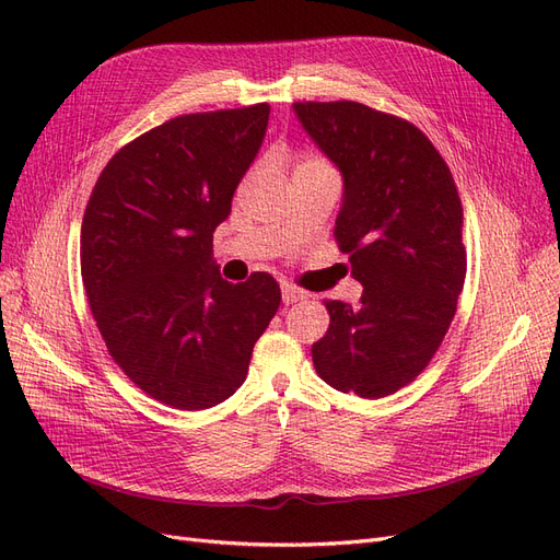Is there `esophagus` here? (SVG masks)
<instances>
[{"instance_id":"34e87169","label":"esophagus","mask_w":560,"mask_h":560,"mask_svg":"<svg viewBox=\"0 0 560 560\" xmlns=\"http://www.w3.org/2000/svg\"><path fill=\"white\" fill-rule=\"evenodd\" d=\"M280 290H282V303H287V306H290V303H296V301L306 299V294H303L301 290H296V287L287 284V282H282Z\"/></svg>"}]
</instances>
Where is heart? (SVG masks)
<instances>
[{
	"label": "heart",
	"mask_w": 560,
	"mask_h": 560,
	"mask_svg": "<svg viewBox=\"0 0 560 560\" xmlns=\"http://www.w3.org/2000/svg\"><path fill=\"white\" fill-rule=\"evenodd\" d=\"M296 167H329L325 161H319V159H313V156H306V159H301L299 163H296Z\"/></svg>",
	"instance_id": "obj_1"
}]
</instances>
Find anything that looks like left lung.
<instances>
[{"label": "left lung", "mask_w": 560, "mask_h": 560, "mask_svg": "<svg viewBox=\"0 0 560 560\" xmlns=\"http://www.w3.org/2000/svg\"><path fill=\"white\" fill-rule=\"evenodd\" d=\"M303 130L343 175L334 235L362 282L360 306L327 301L313 343L319 378L378 399L411 383L451 327L467 273L453 175L413 124L350 100L294 103Z\"/></svg>", "instance_id": "obj_1"}]
</instances>
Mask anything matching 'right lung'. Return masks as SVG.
I'll use <instances>...</instances> for the list:
<instances>
[{
	"instance_id": "1",
	"label": "right lung",
	"mask_w": 560,
	"mask_h": 560,
	"mask_svg": "<svg viewBox=\"0 0 560 560\" xmlns=\"http://www.w3.org/2000/svg\"><path fill=\"white\" fill-rule=\"evenodd\" d=\"M270 107L184 114L140 135L100 173L81 224V278L107 350L173 409L222 404L280 306L268 273L231 284L212 233L257 159Z\"/></svg>"
}]
</instances>
